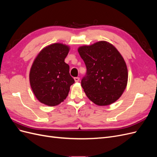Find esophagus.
Masks as SVG:
<instances>
[{
    "label": "esophagus",
    "instance_id": "34e87169",
    "mask_svg": "<svg viewBox=\"0 0 157 157\" xmlns=\"http://www.w3.org/2000/svg\"><path fill=\"white\" fill-rule=\"evenodd\" d=\"M74 80H75V81L76 82H78L79 80H80V78H79V77H75V78H74Z\"/></svg>",
    "mask_w": 157,
    "mask_h": 157
}]
</instances>
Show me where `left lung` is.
I'll return each mask as SVG.
<instances>
[{"instance_id": "8db88e82", "label": "left lung", "mask_w": 157, "mask_h": 157, "mask_svg": "<svg viewBox=\"0 0 157 157\" xmlns=\"http://www.w3.org/2000/svg\"><path fill=\"white\" fill-rule=\"evenodd\" d=\"M78 52L86 67L81 86L87 97L100 106L116 101L126 87L128 77L119 52L106 41L80 46Z\"/></svg>"}]
</instances>
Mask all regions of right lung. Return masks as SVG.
Instances as JSON below:
<instances>
[{
    "instance_id": "obj_1",
    "label": "right lung",
    "mask_w": 157,
    "mask_h": 157,
    "mask_svg": "<svg viewBox=\"0 0 157 157\" xmlns=\"http://www.w3.org/2000/svg\"><path fill=\"white\" fill-rule=\"evenodd\" d=\"M69 46L61 43L42 49L33 62L29 73L31 87L38 100L48 106H55L67 98L75 80L69 73L65 58Z\"/></svg>"
}]
</instances>
